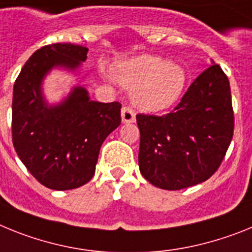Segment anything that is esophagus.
I'll use <instances>...</instances> for the list:
<instances>
[{
    "mask_svg": "<svg viewBox=\"0 0 252 252\" xmlns=\"http://www.w3.org/2000/svg\"><path fill=\"white\" fill-rule=\"evenodd\" d=\"M122 120H123V123H133L135 120V113L129 106H123V109H122Z\"/></svg>",
    "mask_w": 252,
    "mask_h": 252,
    "instance_id": "34e87169",
    "label": "esophagus"
}]
</instances>
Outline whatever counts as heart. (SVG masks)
Returning a JSON list of instances; mask_svg holds the SVG:
<instances>
[{
	"label": "heart",
	"mask_w": 252,
	"mask_h": 252,
	"mask_svg": "<svg viewBox=\"0 0 252 252\" xmlns=\"http://www.w3.org/2000/svg\"><path fill=\"white\" fill-rule=\"evenodd\" d=\"M118 82L130 90V99L137 108L159 111L178 101L187 84L181 65L158 56L142 54L123 61L115 68Z\"/></svg>",
	"instance_id": "b5f03b06"
}]
</instances>
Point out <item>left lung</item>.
Returning a JSON list of instances; mask_svg holds the SVG:
<instances>
[{"mask_svg": "<svg viewBox=\"0 0 252 252\" xmlns=\"http://www.w3.org/2000/svg\"><path fill=\"white\" fill-rule=\"evenodd\" d=\"M138 163L152 185L180 190L208 180L233 137L231 89L218 64L199 74L171 113L137 114Z\"/></svg>", "mask_w": 252, "mask_h": 252, "instance_id": "8db88e82", "label": "left lung"}]
</instances>
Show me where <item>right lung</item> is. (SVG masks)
Instances as JSON below:
<instances>
[{
	"instance_id": "obj_1",
	"label": "right lung",
	"mask_w": 252,
	"mask_h": 252,
	"mask_svg": "<svg viewBox=\"0 0 252 252\" xmlns=\"http://www.w3.org/2000/svg\"><path fill=\"white\" fill-rule=\"evenodd\" d=\"M87 50L69 43L45 45L30 57L15 81L12 143L30 174L49 189H76L89 183L102 142L122 122L120 102L91 101L82 87L57 106L43 100L45 73L54 65L74 69L86 61Z\"/></svg>"
}]
</instances>
